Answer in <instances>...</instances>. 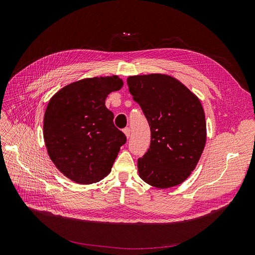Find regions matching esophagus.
<instances>
[{"instance_id": "obj_1", "label": "esophagus", "mask_w": 255, "mask_h": 255, "mask_svg": "<svg viewBox=\"0 0 255 255\" xmlns=\"http://www.w3.org/2000/svg\"><path fill=\"white\" fill-rule=\"evenodd\" d=\"M123 132H125V134L128 138L130 136V128H126L125 129H123Z\"/></svg>"}]
</instances>
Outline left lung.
I'll use <instances>...</instances> for the list:
<instances>
[{
  "label": "left lung",
  "mask_w": 255,
  "mask_h": 255,
  "mask_svg": "<svg viewBox=\"0 0 255 255\" xmlns=\"http://www.w3.org/2000/svg\"><path fill=\"white\" fill-rule=\"evenodd\" d=\"M151 129V143L138 158L139 176L151 186L169 188L184 182L196 168L206 141L203 107L184 85L165 74L128 79Z\"/></svg>",
  "instance_id": "1"
}]
</instances>
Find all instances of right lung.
<instances>
[{"label":"right lung","instance_id":"right-lung-1","mask_svg":"<svg viewBox=\"0 0 255 255\" xmlns=\"http://www.w3.org/2000/svg\"><path fill=\"white\" fill-rule=\"evenodd\" d=\"M123 85L118 76L84 79L50 100L43 119L49 156L58 170L79 184H92L111 172L127 137L115 127L105 99Z\"/></svg>","mask_w":255,"mask_h":255}]
</instances>
